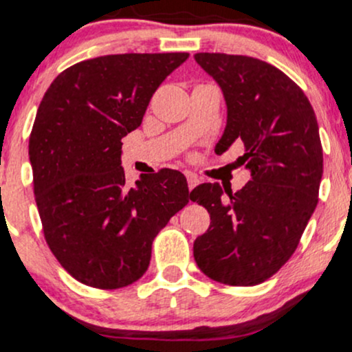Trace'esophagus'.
I'll list each match as a JSON object with an SVG mask.
<instances>
[{
    "label": "esophagus",
    "instance_id": "34e87169",
    "mask_svg": "<svg viewBox=\"0 0 352 352\" xmlns=\"http://www.w3.org/2000/svg\"><path fill=\"white\" fill-rule=\"evenodd\" d=\"M187 184H188V190H193L200 184L199 177H197L195 173H187Z\"/></svg>",
    "mask_w": 352,
    "mask_h": 352
}]
</instances>
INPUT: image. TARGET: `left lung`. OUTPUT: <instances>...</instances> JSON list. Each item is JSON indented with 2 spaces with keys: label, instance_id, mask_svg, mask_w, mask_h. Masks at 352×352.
<instances>
[{
  "label": "left lung",
  "instance_id": "obj_1",
  "mask_svg": "<svg viewBox=\"0 0 352 352\" xmlns=\"http://www.w3.org/2000/svg\"><path fill=\"white\" fill-rule=\"evenodd\" d=\"M195 60L227 102V127L215 152L243 144L238 162L252 180L235 193L225 190L228 197L220 184L190 192L210 213L193 256L213 281L260 285L292 258L318 205L322 147L316 116L301 87L265 60L221 52H199Z\"/></svg>",
  "mask_w": 352,
  "mask_h": 352
}]
</instances>
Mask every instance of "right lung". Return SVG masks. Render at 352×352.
<instances>
[{"instance_id":"add662e5","label":"right lung","mask_w":352,"mask_h":352,"mask_svg":"<svg viewBox=\"0 0 352 352\" xmlns=\"http://www.w3.org/2000/svg\"><path fill=\"white\" fill-rule=\"evenodd\" d=\"M187 58L131 52L80 60L39 104L30 135L36 205L52 254L84 285L117 289L139 280L153 238L188 204L184 173L162 168L131 187L120 167V140Z\"/></svg>"}]
</instances>
